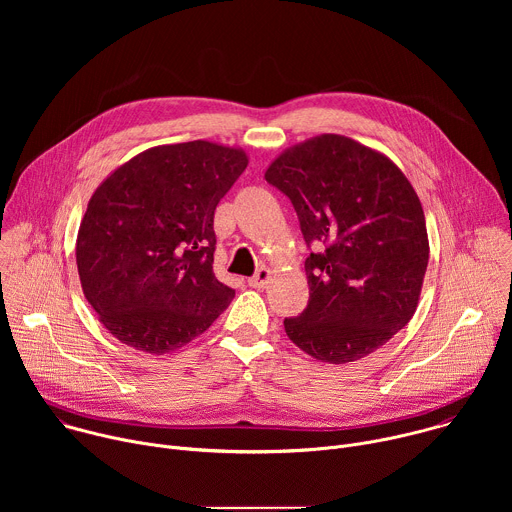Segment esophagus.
I'll return each mask as SVG.
<instances>
[{"label":"esophagus","mask_w":512,"mask_h":512,"mask_svg":"<svg viewBox=\"0 0 512 512\" xmlns=\"http://www.w3.org/2000/svg\"><path fill=\"white\" fill-rule=\"evenodd\" d=\"M271 279V269L269 267H261L251 279H249V285L255 287V289H263Z\"/></svg>","instance_id":"obj_1"}]
</instances>
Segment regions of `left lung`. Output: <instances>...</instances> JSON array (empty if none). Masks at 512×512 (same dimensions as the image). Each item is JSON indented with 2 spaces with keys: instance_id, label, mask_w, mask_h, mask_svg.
I'll return each instance as SVG.
<instances>
[{
  "instance_id": "8db88e82",
  "label": "left lung",
  "mask_w": 512,
  "mask_h": 512,
  "mask_svg": "<svg viewBox=\"0 0 512 512\" xmlns=\"http://www.w3.org/2000/svg\"><path fill=\"white\" fill-rule=\"evenodd\" d=\"M265 180L318 247L306 259L308 308L283 320L285 334L320 362L369 356L419 304L429 241L417 192L385 154L338 133L283 150Z\"/></svg>"
}]
</instances>
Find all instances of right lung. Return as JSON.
Wrapping results in <instances>:
<instances>
[{
  "label": "right lung",
  "instance_id": "add662e5",
  "mask_svg": "<svg viewBox=\"0 0 512 512\" xmlns=\"http://www.w3.org/2000/svg\"><path fill=\"white\" fill-rule=\"evenodd\" d=\"M245 150L156 145L93 192L77 235L83 294L123 344L166 354L200 336L235 289L214 277V210L245 172Z\"/></svg>",
  "mask_w": 512,
  "mask_h": 512
}]
</instances>
